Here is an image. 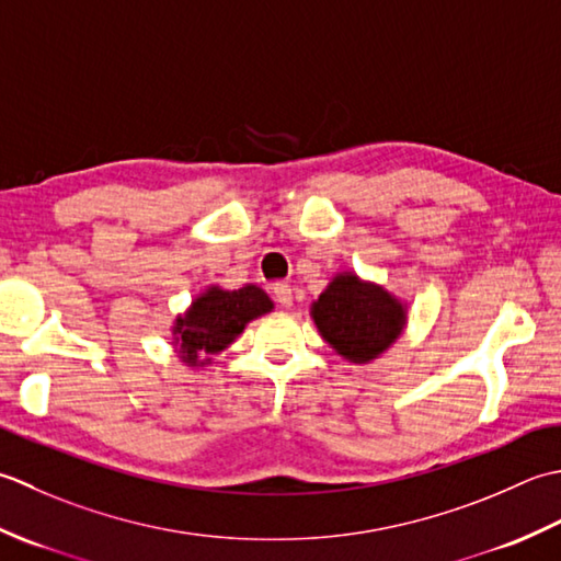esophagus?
Returning a JSON list of instances; mask_svg holds the SVG:
<instances>
[{"label":"esophagus","instance_id":"1","mask_svg":"<svg viewBox=\"0 0 561 561\" xmlns=\"http://www.w3.org/2000/svg\"><path fill=\"white\" fill-rule=\"evenodd\" d=\"M271 293L280 307H293V288L288 283H273Z\"/></svg>","mask_w":561,"mask_h":561}]
</instances>
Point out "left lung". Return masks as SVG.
Wrapping results in <instances>:
<instances>
[{
	"label": "left lung",
	"instance_id": "8db88e82",
	"mask_svg": "<svg viewBox=\"0 0 561 561\" xmlns=\"http://www.w3.org/2000/svg\"><path fill=\"white\" fill-rule=\"evenodd\" d=\"M312 319L339 356L368 363L402 334L407 312L380 285L363 283L356 273H341L312 302Z\"/></svg>",
	"mask_w": 561,
	"mask_h": 561
}]
</instances>
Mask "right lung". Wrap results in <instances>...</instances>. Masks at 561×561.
Returning <instances> with one entry per match:
<instances>
[{
    "label": "right lung",
    "mask_w": 561,
    "mask_h": 561,
    "mask_svg": "<svg viewBox=\"0 0 561 561\" xmlns=\"http://www.w3.org/2000/svg\"><path fill=\"white\" fill-rule=\"evenodd\" d=\"M271 310V297L256 285H244L239 290H222L215 285L193 300L184 317H176L174 344H179L184 363L205 365L242 334L247 322Z\"/></svg>",
    "instance_id": "obj_1"
}]
</instances>
